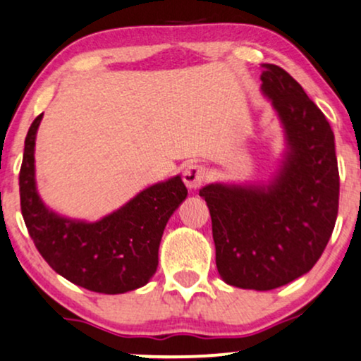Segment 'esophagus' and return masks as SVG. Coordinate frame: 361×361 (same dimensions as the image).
Returning <instances> with one entry per match:
<instances>
[{"label":"esophagus","instance_id":"obj_1","mask_svg":"<svg viewBox=\"0 0 361 361\" xmlns=\"http://www.w3.org/2000/svg\"><path fill=\"white\" fill-rule=\"evenodd\" d=\"M207 177V169L201 166V164H189L188 167L182 172V179H184V184L188 185L189 189H197L201 188Z\"/></svg>","mask_w":361,"mask_h":361}]
</instances>
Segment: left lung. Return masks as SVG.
<instances>
[{
  "label": "left lung",
  "instance_id": "obj_1",
  "mask_svg": "<svg viewBox=\"0 0 361 361\" xmlns=\"http://www.w3.org/2000/svg\"><path fill=\"white\" fill-rule=\"evenodd\" d=\"M261 92L281 120L288 150L268 185L209 184L216 266L231 286L256 291L308 273L330 241L340 173L335 135L322 110L281 66L262 63Z\"/></svg>",
  "mask_w": 361,
  "mask_h": 361
}]
</instances>
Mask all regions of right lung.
<instances>
[{"label": "right lung", "instance_id": "add662e5", "mask_svg": "<svg viewBox=\"0 0 361 361\" xmlns=\"http://www.w3.org/2000/svg\"><path fill=\"white\" fill-rule=\"evenodd\" d=\"M43 114L31 123L20 169L21 214L43 259L77 286L120 295L149 283L169 217L188 197L180 176L150 185L97 222L58 216L44 206L35 180V140Z\"/></svg>", "mask_w": 361, "mask_h": 361}]
</instances>
